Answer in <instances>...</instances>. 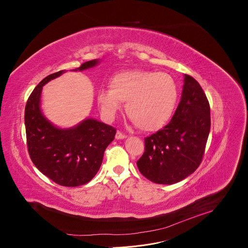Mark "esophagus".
Segmentation results:
<instances>
[{
	"mask_svg": "<svg viewBox=\"0 0 248 248\" xmlns=\"http://www.w3.org/2000/svg\"><path fill=\"white\" fill-rule=\"evenodd\" d=\"M116 139H117V140H124V139H126V136H125V134H123L122 132L117 131V133H116Z\"/></svg>",
	"mask_w": 248,
	"mask_h": 248,
	"instance_id": "1",
	"label": "esophagus"
}]
</instances>
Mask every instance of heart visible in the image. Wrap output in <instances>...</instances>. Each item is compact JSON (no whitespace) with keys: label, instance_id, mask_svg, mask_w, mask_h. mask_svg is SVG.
Segmentation results:
<instances>
[{"label":"heart","instance_id":"heart-1","mask_svg":"<svg viewBox=\"0 0 248 248\" xmlns=\"http://www.w3.org/2000/svg\"><path fill=\"white\" fill-rule=\"evenodd\" d=\"M179 90L170 74L133 69L115 74L109 90L98 93L99 106L108 118L115 117L126 103V114L138 128L154 132L166 127L175 115Z\"/></svg>","mask_w":248,"mask_h":248}]
</instances>
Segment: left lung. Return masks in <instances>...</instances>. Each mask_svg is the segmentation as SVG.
Wrapping results in <instances>:
<instances>
[{"mask_svg":"<svg viewBox=\"0 0 248 248\" xmlns=\"http://www.w3.org/2000/svg\"><path fill=\"white\" fill-rule=\"evenodd\" d=\"M211 119L207 97L199 82L184 74L181 100L170 122L145 139L140 171L157 184H175L196 170L204 155Z\"/></svg>","mask_w":248,"mask_h":248,"instance_id":"left-lung-1","label":"left lung"}]
</instances>
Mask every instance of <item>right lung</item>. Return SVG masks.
<instances>
[{
  "label": "right lung",
  "instance_id": "add662e5",
  "mask_svg": "<svg viewBox=\"0 0 248 248\" xmlns=\"http://www.w3.org/2000/svg\"><path fill=\"white\" fill-rule=\"evenodd\" d=\"M100 60H93L72 71L94 68ZM66 70L49 74L34 89L27 101L25 125L29 154L35 167L59 185H84L99 170L107 147L114 140L116 129L94 118H86L76 126L61 128L43 114V86Z\"/></svg>",
  "mask_w": 248,
  "mask_h": 248
}]
</instances>
